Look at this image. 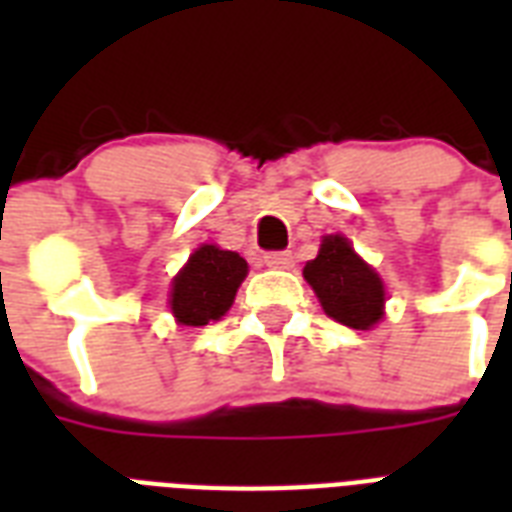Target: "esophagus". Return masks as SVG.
I'll return each instance as SVG.
<instances>
[{"label": "esophagus", "instance_id": "esophagus-1", "mask_svg": "<svg viewBox=\"0 0 512 512\" xmlns=\"http://www.w3.org/2000/svg\"><path fill=\"white\" fill-rule=\"evenodd\" d=\"M263 263L276 271H289V268H295V257L292 252H271V255H265Z\"/></svg>", "mask_w": 512, "mask_h": 512}]
</instances>
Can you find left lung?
I'll list each match as a JSON object with an SVG mask.
<instances>
[{
  "label": "left lung",
  "mask_w": 512,
  "mask_h": 512,
  "mask_svg": "<svg viewBox=\"0 0 512 512\" xmlns=\"http://www.w3.org/2000/svg\"><path fill=\"white\" fill-rule=\"evenodd\" d=\"M327 316L350 329H369L385 316L380 273L364 263L345 236H324L316 260L303 268Z\"/></svg>",
  "instance_id": "8db88e82"
}]
</instances>
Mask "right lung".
<instances>
[{
	"mask_svg": "<svg viewBox=\"0 0 512 512\" xmlns=\"http://www.w3.org/2000/svg\"><path fill=\"white\" fill-rule=\"evenodd\" d=\"M247 271V260L239 252L201 244L172 279L170 308L177 324L204 327L223 319Z\"/></svg>",
	"mask_w": 512,
	"mask_h": 512,
	"instance_id": "add662e5",
	"label": "right lung"
}]
</instances>
